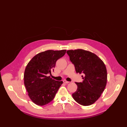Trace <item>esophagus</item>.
Segmentation results:
<instances>
[{"instance_id":"1","label":"esophagus","mask_w":127,"mask_h":127,"mask_svg":"<svg viewBox=\"0 0 127 127\" xmlns=\"http://www.w3.org/2000/svg\"><path fill=\"white\" fill-rule=\"evenodd\" d=\"M63 82L64 83H69V81H66V80H63Z\"/></svg>"}]
</instances>
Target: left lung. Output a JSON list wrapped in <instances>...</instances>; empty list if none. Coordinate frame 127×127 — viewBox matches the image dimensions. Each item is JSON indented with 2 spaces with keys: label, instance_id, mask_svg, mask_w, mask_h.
Segmentation results:
<instances>
[{
  "label": "left lung",
  "instance_id": "8db88e82",
  "mask_svg": "<svg viewBox=\"0 0 127 127\" xmlns=\"http://www.w3.org/2000/svg\"><path fill=\"white\" fill-rule=\"evenodd\" d=\"M70 60L77 73L83 74L82 82H75L77 89L72 94L78 103L88 106L94 103L103 92L107 82L106 66L93 53L82 49L68 50Z\"/></svg>",
  "mask_w": 127,
  "mask_h": 127
}]
</instances>
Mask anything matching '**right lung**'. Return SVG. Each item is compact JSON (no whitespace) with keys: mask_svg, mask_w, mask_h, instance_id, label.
Segmentation results:
<instances>
[{"mask_svg":"<svg viewBox=\"0 0 127 127\" xmlns=\"http://www.w3.org/2000/svg\"><path fill=\"white\" fill-rule=\"evenodd\" d=\"M66 50H47L37 54L27 65L24 74V83L29 98L35 104L43 106L49 103L63 81H58L48 76L58 59Z\"/></svg>","mask_w":127,"mask_h":127,"instance_id":"obj_1","label":"right lung"}]
</instances>
